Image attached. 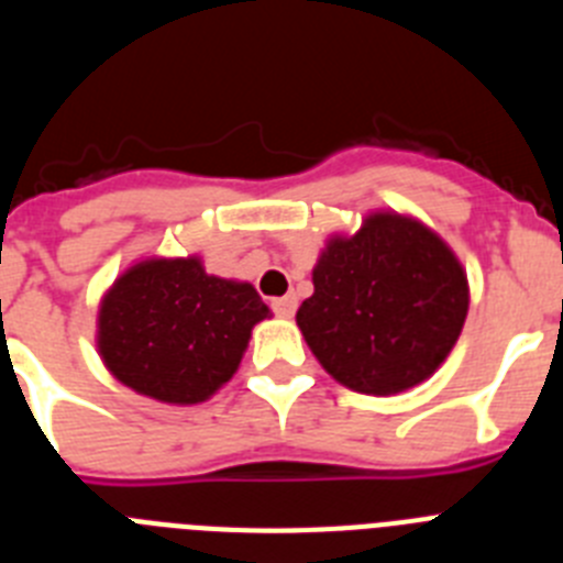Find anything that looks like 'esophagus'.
<instances>
[{
  "label": "esophagus",
  "instance_id": "1",
  "mask_svg": "<svg viewBox=\"0 0 563 563\" xmlns=\"http://www.w3.org/2000/svg\"><path fill=\"white\" fill-rule=\"evenodd\" d=\"M296 296H282V298H276V301H273V312H276L278 318H290L292 312H296Z\"/></svg>",
  "mask_w": 563,
  "mask_h": 563
}]
</instances>
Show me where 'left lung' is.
Masks as SVG:
<instances>
[{
	"label": "left lung",
	"mask_w": 563,
	"mask_h": 563,
	"mask_svg": "<svg viewBox=\"0 0 563 563\" xmlns=\"http://www.w3.org/2000/svg\"><path fill=\"white\" fill-rule=\"evenodd\" d=\"M296 324L327 375L389 397L429 380L465 327L471 287L456 253L411 213H366L332 233L312 267Z\"/></svg>",
	"instance_id": "obj_1"
}]
</instances>
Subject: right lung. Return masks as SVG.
<instances>
[{
    "mask_svg": "<svg viewBox=\"0 0 563 563\" xmlns=\"http://www.w3.org/2000/svg\"><path fill=\"white\" fill-rule=\"evenodd\" d=\"M271 307L251 282L206 273L202 258L146 256L101 296L96 346L118 383L168 406H197L236 375Z\"/></svg>",
    "mask_w": 563,
    "mask_h": 563,
    "instance_id": "right-lung-1",
    "label": "right lung"
}]
</instances>
